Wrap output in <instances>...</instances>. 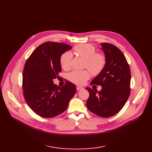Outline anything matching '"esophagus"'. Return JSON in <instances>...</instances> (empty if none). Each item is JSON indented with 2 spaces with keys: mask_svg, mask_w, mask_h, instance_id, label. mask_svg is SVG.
Masks as SVG:
<instances>
[{
  "mask_svg": "<svg viewBox=\"0 0 152 152\" xmlns=\"http://www.w3.org/2000/svg\"><path fill=\"white\" fill-rule=\"evenodd\" d=\"M76 89H77V91H81V90L83 89V87H82L81 86H77L76 87Z\"/></svg>",
  "mask_w": 152,
  "mask_h": 152,
  "instance_id": "obj_1",
  "label": "esophagus"
}]
</instances>
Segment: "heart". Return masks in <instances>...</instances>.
<instances>
[{
    "label": "heart",
    "instance_id": "heart-1",
    "mask_svg": "<svg viewBox=\"0 0 152 152\" xmlns=\"http://www.w3.org/2000/svg\"><path fill=\"white\" fill-rule=\"evenodd\" d=\"M77 55L85 59L84 68L88 69L91 73L97 76L105 68L107 64L105 56L102 53L96 52L95 47L91 44H78L74 48ZM73 54L70 52L63 53L60 57V64L63 69L69 70L71 67ZM88 70H74L68 75L69 80L76 84L83 85L90 78Z\"/></svg>",
    "mask_w": 152,
    "mask_h": 152
}]
</instances>
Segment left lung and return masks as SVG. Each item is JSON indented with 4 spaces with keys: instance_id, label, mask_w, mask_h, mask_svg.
<instances>
[{
    "instance_id": "1",
    "label": "left lung",
    "mask_w": 152,
    "mask_h": 152,
    "mask_svg": "<svg viewBox=\"0 0 152 152\" xmlns=\"http://www.w3.org/2000/svg\"><path fill=\"white\" fill-rule=\"evenodd\" d=\"M107 58L105 68L91 84L101 86L100 91L86 87L89 97L87 108L102 118L118 113L124 106L131 93V70L125 56L118 48L109 43H101Z\"/></svg>"
}]
</instances>
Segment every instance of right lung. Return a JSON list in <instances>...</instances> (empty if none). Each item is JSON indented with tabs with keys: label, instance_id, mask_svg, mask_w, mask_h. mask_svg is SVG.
Returning <instances> with one entry per match:
<instances>
[{
	"label": "right lung",
	"instance_id": "1",
	"mask_svg": "<svg viewBox=\"0 0 152 152\" xmlns=\"http://www.w3.org/2000/svg\"><path fill=\"white\" fill-rule=\"evenodd\" d=\"M72 47L48 41L38 46L26 61L23 71V95L28 106L40 116H58L65 111L76 91L68 81L60 87L53 83L61 71L60 57Z\"/></svg>",
	"mask_w": 152,
	"mask_h": 152
}]
</instances>
